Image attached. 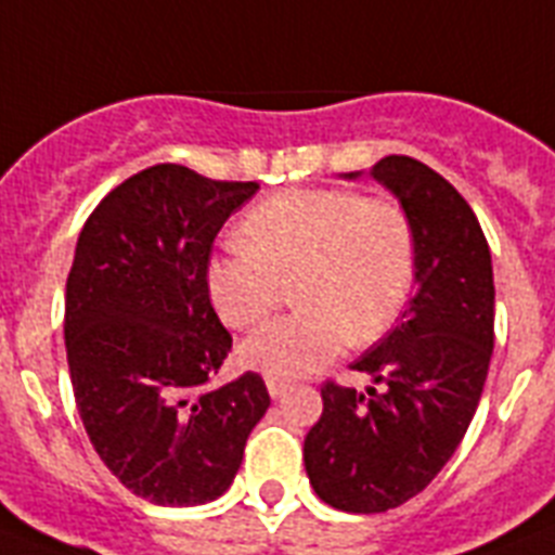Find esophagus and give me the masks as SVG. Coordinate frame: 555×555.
Listing matches in <instances>:
<instances>
[{
  "label": "esophagus",
  "instance_id": "obj_1",
  "mask_svg": "<svg viewBox=\"0 0 555 555\" xmlns=\"http://www.w3.org/2000/svg\"><path fill=\"white\" fill-rule=\"evenodd\" d=\"M267 388L272 397H281V393H286L288 388H292V383H288V379H281V377H267Z\"/></svg>",
  "mask_w": 555,
  "mask_h": 555
}]
</instances>
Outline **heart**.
Segmentation results:
<instances>
[{
    "instance_id": "heart-1",
    "label": "heart",
    "mask_w": 555,
    "mask_h": 555,
    "mask_svg": "<svg viewBox=\"0 0 555 555\" xmlns=\"http://www.w3.org/2000/svg\"><path fill=\"white\" fill-rule=\"evenodd\" d=\"M229 246L206 267L215 311L251 328L297 283L304 309L272 320L241 346V360L269 377L318 371L346 343L377 340L409 304L416 235L409 212L386 195L354 190H288L251 206Z\"/></svg>"
}]
</instances>
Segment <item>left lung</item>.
Masks as SVG:
<instances>
[{"mask_svg": "<svg viewBox=\"0 0 555 555\" xmlns=\"http://www.w3.org/2000/svg\"><path fill=\"white\" fill-rule=\"evenodd\" d=\"M371 176L414 223L416 295L351 365L379 388L326 379L306 434L311 488L349 514H383L431 485L468 431L493 351L491 249L468 201L409 155L379 158Z\"/></svg>", "mask_w": 555, "mask_h": 555, "instance_id": "8db88e82", "label": "left lung"}]
</instances>
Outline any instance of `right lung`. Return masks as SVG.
<instances>
[{
  "label": "right lung",
  "mask_w": 555,
  "mask_h": 555,
  "mask_svg": "<svg viewBox=\"0 0 555 555\" xmlns=\"http://www.w3.org/2000/svg\"><path fill=\"white\" fill-rule=\"evenodd\" d=\"M258 190L155 164L104 195L76 244L64 295L76 409L104 465L153 505L221 496L269 409L258 371L209 386L232 334L206 267L215 235Z\"/></svg>",
  "instance_id": "1"
}]
</instances>
